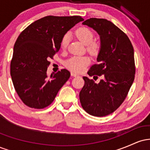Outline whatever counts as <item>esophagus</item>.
Instances as JSON below:
<instances>
[{
    "label": "esophagus",
    "instance_id": "1",
    "mask_svg": "<svg viewBox=\"0 0 150 150\" xmlns=\"http://www.w3.org/2000/svg\"><path fill=\"white\" fill-rule=\"evenodd\" d=\"M71 76H73V77H77V76H78V75H77V74H75V73H71Z\"/></svg>",
    "mask_w": 150,
    "mask_h": 150
}]
</instances>
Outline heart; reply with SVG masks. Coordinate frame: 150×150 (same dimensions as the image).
I'll return each mask as SVG.
<instances>
[{"instance_id":"1","label":"heart","mask_w":150,"mask_h":150,"mask_svg":"<svg viewBox=\"0 0 150 150\" xmlns=\"http://www.w3.org/2000/svg\"><path fill=\"white\" fill-rule=\"evenodd\" d=\"M75 35L81 42L87 45V49L91 54L97 55L99 53L101 46L99 43L93 42L94 34L87 27H80L75 31ZM70 41V35L66 33L63 35L61 39V45L62 49L68 47ZM90 63V59L87 56H73L65 62V66L68 69L75 73H80L83 71L87 65Z\"/></svg>"}]
</instances>
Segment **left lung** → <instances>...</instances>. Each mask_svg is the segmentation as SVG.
I'll use <instances>...</instances> for the list:
<instances>
[{"instance_id":"1","label":"left lung","mask_w":150,"mask_h":150,"mask_svg":"<svg viewBox=\"0 0 150 150\" xmlns=\"http://www.w3.org/2000/svg\"><path fill=\"white\" fill-rule=\"evenodd\" d=\"M99 34L101 49L98 64L88 71L89 76L101 77L99 83L83 77L85 85L80 101L87 113L94 116L112 113L128 95L135 78L134 50L128 36L106 19L89 18L82 22Z\"/></svg>"}]
</instances>
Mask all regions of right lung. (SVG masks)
I'll list each match as a JSON object with an SVG mask.
<instances>
[{
	"instance_id": "obj_1",
	"label": "right lung",
	"mask_w": 150,
	"mask_h": 150,
	"mask_svg": "<svg viewBox=\"0 0 150 150\" xmlns=\"http://www.w3.org/2000/svg\"><path fill=\"white\" fill-rule=\"evenodd\" d=\"M83 20L80 16L49 15L34 22L19 35L10 75L18 96L27 106L41 109L49 106L69 79L70 73L66 69L48 77L49 59L59 51L63 35Z\"/></svg>"
}]
</instances>
